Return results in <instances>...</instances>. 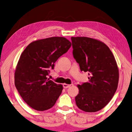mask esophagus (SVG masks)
Here are the masks:
<instances>
[{"mask_svg":"<svg viewBox=\"0 0 132 132\" xmlns=\"http://www.w3.org/2000/svg\"><path fill=\"white\" fill-rule=\"evenodd\" d=\"M71 86V85H68V84H63V87L64 88H68L70 87V86Z\"/></svg>","mask_w":132,"mask_h":132,"instance_id":"obj_1","label":"esophagus"}]
</instances>
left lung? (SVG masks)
I'll return each mask as SVG.
<instances>
[{"instance_id": "8db88e82", "label": "left lung", "mask_w": 132, "mask_h": 132, "mask_svg": "<svg viewBox=\"0 0 132 132\" xmlns=\"http://www.w3.org/2000/svg\"><path fill=\"white\" fill-rule=\"evenodd\" d=\"M73 56L81 71L87 72V82L78 85L75 102L79 109L95 112L103 108L117 89L119 70L115 58L105 43L86 37H71Z\"/></svg>"}]
</instances>
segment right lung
I'll return each instance as SVG.
<instances>
[{
    "label": "right lung",
    "instance_id": "obj_1",
    "mask_svg": "<svg viewBox=\"0 0 132 132\" xmlns=\"http://www.w3.org/2000/svg\"><path fill=\"white\" fill-rule=\"evenodd\" d=\"M71 46L68 40L53 37L34 41L21 54L14 73V84L24 102L38 111L50 109L61 95L62 85L47 78L50 69Z\"/></svg>",
    "mask_w": 132,
    "mask_h": 132
}]
</instances>
